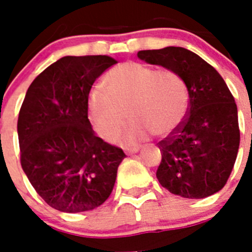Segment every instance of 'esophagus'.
<instances>
[{
    "mask_svg": "<svg viewBox=\"0 0 252 252\" xmlns=\"http://www.w3.org/2000/svg\"><path fill=\"white\" fill-rule=\"evenodd\" d=\"M139 150H140L139 146H136V148H132V149H126V154H127V155H131V154H136Z\"/></svg>",
    "mask_w": 252,
    "mask_h": 252,
    "instance_id": "34e87169",
    "label": "esophagus"
}]
</instances>
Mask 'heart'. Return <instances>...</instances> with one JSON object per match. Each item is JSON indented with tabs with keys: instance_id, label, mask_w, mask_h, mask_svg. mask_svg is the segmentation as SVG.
Instances as JSON below:
<instances>
[{
	"instance_id": "b5f03b06",
	"label": "heart",
	"mask_w": 252,
	"mask_h": 252,
	"mask_svg": "<svg viewBox=\"0 0 252 252\" xmlns=\"http://www.w3.org/2000/svg\"><path fill=\"white\" fill-rule=\"evenodd\" d=\"M104 87L90 92L88 116L93 130L106 141L120 136L128 116L135 122L126 139L136 142L153 132L161 137L174 133L188 113L186 86L169 69L126 62L107 73Z\"/></svg>"
}]
</instances>
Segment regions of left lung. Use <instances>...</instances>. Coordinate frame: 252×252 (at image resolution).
Here are the masks:
<instances>
[{
  "label": "left lung",
  "mask_w": 252,
  "mask_h": 252,
  "mask_svg": "<svg viewBox=\"0 0 252 252\" xmlns=\"http://www.w3.org/2000/svg\"><path fill=\"white\" fill-rule=\"evenodd\" d=\"M149 64L177 73L189 95L182 126L158 144L159 183L173 194L206 198L227 183L240 146L237 106L220 73L193 51L179 46L141 50Z\"/></svg>",
  "instance_id": "obj_1"
}]
</instances>
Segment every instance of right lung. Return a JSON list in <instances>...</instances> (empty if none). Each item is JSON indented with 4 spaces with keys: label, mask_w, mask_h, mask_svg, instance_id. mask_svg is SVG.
I'll list each match as a JSON object with an SVG mask.
<instances>
[{
    "label": "right lung",
    "mask_w": 252,
    "mask_h": 252,
    "mask_svg": "<svg viewBox=\"0 0 252 252\" xmlns=\"http://www.w3.org/2000/svg\"><path fill=\"white\" fill-rule=\"evenodd\" d=\"M108 55L64 57L30 84L20 108V161L37 194L60 212L97 208L110 197L122 149L95 136L88 95Z\"/></svg>",
    "instance_id": "1"
}]
</instances>
